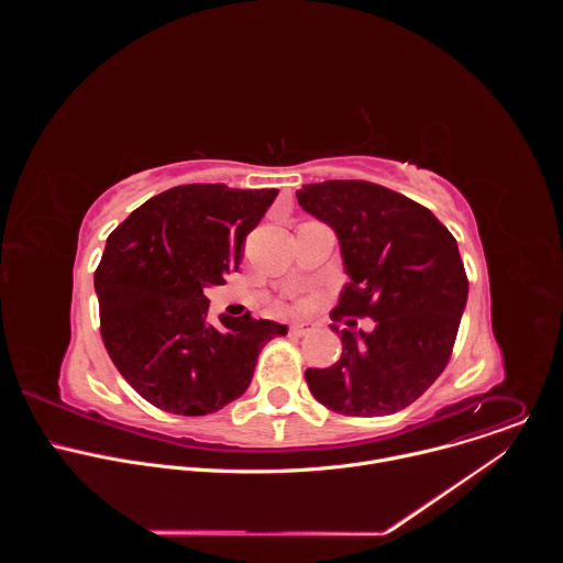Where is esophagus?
Instances as JSON below:
<instances>
[{
	"label": "esophagus",
	"instance_id": "1",
	"mask_svg": "<svg viewBox=\"0 0 563 563\" xmlns=\"http://www.w3.org/2000/svg\"><path fill=\"white\" fill-rule=\"evenodd\" d=\"M311 330H313V323H305V320H300V323H294V325L289 328V334H294V336H307Z\"/></svg>",
	"mask_w": 563,
	"mask_h": 563
}]
</instances>
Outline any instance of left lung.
<instances>
[{"label": "left lung", "mask_w": 563, "mask_h": 563, "mask_svg": "<svg viewBox=\"0 0 563 563\" xmlns=\"http://www.w3.org/2000/svg\"><path fill=\"white\" fill-rule=\"evenodd\" d=\"M296 198L339 238L350 283L336 309L376 323L372 332L332 325L343 354L332 367L305 372L309 391L347 417L408 408L445 369L465 309L454 235L430 209L374 183L302 185Z\"/></svg>", "instance_id": "1"}]
</instances>
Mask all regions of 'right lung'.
<instances>
[{
  "instance_id": "right-lung-1",
  "label": "right lung",
  "mask_w": 563,
  "mask_h": 563,
  "mask_svg": "<svg viewBox=\"0 0 563 563\" xmlns=\"http://www.w3.org/2000/svg\"><path fill=\"white\" fill-rule=\"evenodd\" d=\"M276 189L185 185L137 207L109 238L96 269L104 347L155 408L202 417L243 396L258 354L287 325L209 316L207 287L238 269L245 238Z\"/></svg>"
}]
</instances>
